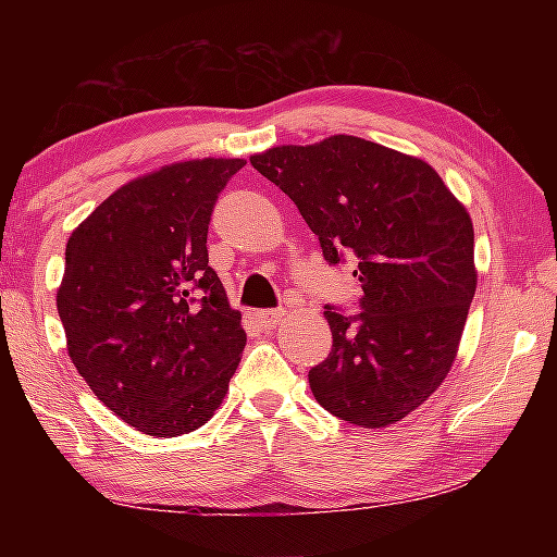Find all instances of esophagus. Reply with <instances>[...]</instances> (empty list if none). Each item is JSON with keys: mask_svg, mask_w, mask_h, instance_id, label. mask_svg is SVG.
Segmentation results:
<instances>
[{"mask_svg": "<svg viewBox=\"0 0 557 557\" xmlns=\"http://www.w3.org/2000/svg\"><path fill=\"white\" fill-rule=\"evenodd\" d=\"M256 317L265 329H275L285 319V309H265V312H258Z\"/></svg>", "mask_w": 557, "mask_h": 557, "instance_id": "esophagus-1", "label": "esophagus"}]
</instances>
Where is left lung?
<instances>
[{"mask_svg": "<svg viewBox=\"0 0 557 557\" xmlns=\"http://www.w3.org/2000/svg\"><path fill=\"white\" fill-rule=\"evenodd\" d=\"M250 164L285 191L329 265L356 258L361 314L324 307L332 354L309 371L317 403L361 428L420 408L455 363L476 289L474 228L418 157L351 135L282 145Z\"/></svg>", "mask_w": 557, "mask_h": 557, "instance_id": "left-lung-1", "label": "left lung"}]
</instances>
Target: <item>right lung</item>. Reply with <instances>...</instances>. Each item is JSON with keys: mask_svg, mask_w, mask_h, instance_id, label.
<instances>
[{"mask_svg": "<svg viewBox=\"0 0 557 557\" xmlns=\"http://www.w3.org/2000/svg\"><path fill=\"white\" fill-rule=\"evenodd\" d=\"M243 159H191L120 186L65 245L55 307L90 391L145 435L199 430L240 363V312L209 265V223Z\"/></svg>", "mask_w": 557, "mask_h": 557, "instance_id": "1", "label": "right lung"}]
</instances>
